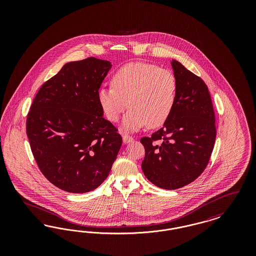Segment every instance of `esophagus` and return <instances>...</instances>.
<instances>
[{"instance_id": "obj_1", "label": "esophagus", "mask_w": 256, "mask_h": 256, "mask_svg": "<svg viewBox=\"0 0 256 256\" xmlns=\"http://www.w3.org/2000/svg\"><path fill=\"white\" fill-rule=\"evenodd\" d=\"M132 141H134V138H132V136H130V135H128V134H124V135H122V142H124V144L130 143V142H132Z\"/></svg>"}]
</instances>
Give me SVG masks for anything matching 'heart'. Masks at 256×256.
<instances>
[{"label": "heart", "instance_id": "heart-1", "mask_svg": "<svg viewBox=\"0 0 256 256\" xmlns=\"http://www.w3.org/2000/svg\"><path fill=\"white\" fill-rule=\"evenodd\" d=\"M112 88H100L98 102L110 122H117L128 108L122 122L124 132L148 124L162 126L170 117L178 95L176 76L167 69L143 62L128 63L111 78Z\"/></svg>", "mask_w": 256, "mask_h": 256}]
</instances>
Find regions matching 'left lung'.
<instances>
[{
	"label": "left lung",
	"mask_w": 256,
	"mask_h": 256,
	"mask_svg": "<svg viewBox=\"0 0 256 256\" xmlns=\"http://www.w3.org/2000/svg\"><path fill=\"white\" fill-rule=\"evenodd\" d=\"M178 82L174 110L163 126L141 138L145 148L142 170L162 189L174 190L193 182L206 168L215 139V113L204 82L172 60Z\"/></svg>",
	"instance_id": "1"
}]
</instances>
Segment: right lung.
<instances>
[{"instance_id":"right-lung-1","label":"right lung","mask_w":256,"mask_h":256,"mask_svg":"<svg viewBox=\"0 0 256 256\" xmlns=\"http://www.w3.org/2000/svg\"><path fill=\"white\" fill-rule=\"evenodd\" d=\"M111 66L95 58L66 63L40 87L28 114L26 135L37 165L66 192L98 188L122 146L121 135L102 117L98 102Z\"/></svg>"}]
</instances>
